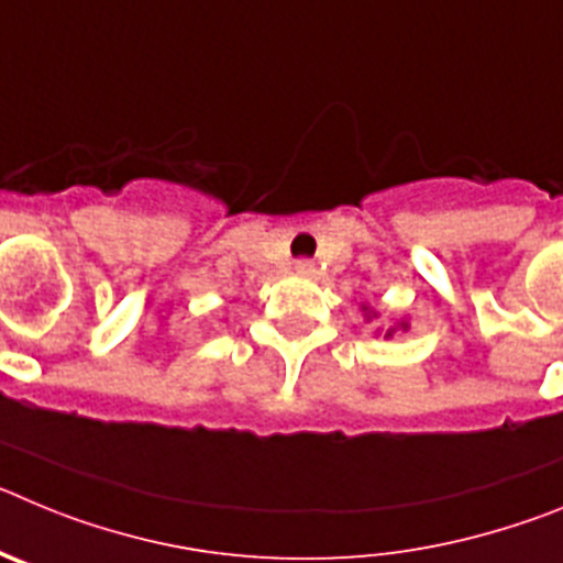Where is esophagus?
<instances>
[{
    "mask_svg": "<svg viewBox=\"0 0 563 563\" xmlns=\"http://www.w3.org/2000/svg\"><path fill=\"white\" fill-rule=\"evenodd\" d=\"M292 271H296L298 276H312V273H316V265H312L310 258H298L296 265H292Z\"/></svg>",
    "mask_w": 563,
    "mask_h": 563,
    "instance_id": "esophagus-1",
    "label": "esophagus"
}]
</instances>
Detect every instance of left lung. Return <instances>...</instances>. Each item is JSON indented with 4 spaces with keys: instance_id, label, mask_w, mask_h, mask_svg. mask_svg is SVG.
Masks as SVG:
<instances>
[{
    "instance_id": "obj_1",
    "label": "left lung",
    "mask_w": 563,
    "mask_h": 563,
    "mask_svg": "<svg viewBox=\"0 0 563 563\" xmlns=\"http://www.w3.org/2000/svg\"><path fill=\"white\" fill-rule=\"evenodd\" d=\"M363 312H366V318H372V316L377 318V312H375V310H366V307H363ZM397 327H400V330H409V324H406V321H400V324H397ZM397 327H389V330H386V338H391V335H395V330H397Z\"/></svg>"
}]
</instances>
